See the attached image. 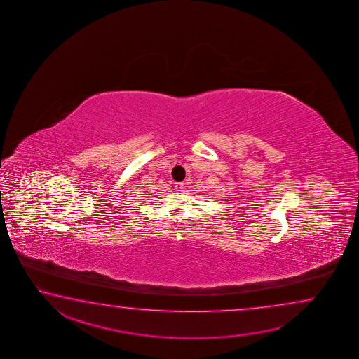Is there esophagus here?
<instances>
[{
	"label": "esophagus",
	"instance_id": "1",
	"mask_svg": "<svg viewBox=\"0 0 359 359\" xmlns=\"http://www.w3.org/2000/svg\"><path fill=\"white\" fill-rule=\"evenodd\" d=\"M175 189L177 191H180V192H182L183 189H184V184L182 182H176L175 183Z\"/></svg>",
	"mask_w": 359,
	"mask_h": 359
}]
</instances>
